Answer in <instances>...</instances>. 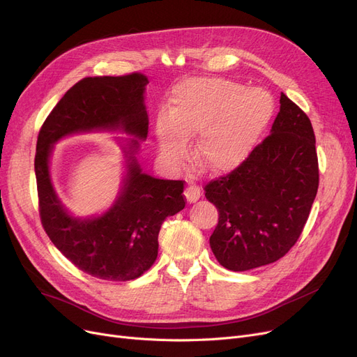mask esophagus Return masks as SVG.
Returning <instances> with one entry per match:
<instances>
[{
	"label": "esophagus",
	"mask_w": 357,
	"mask_h": 357,
	"mask_svg": "<svg viewBox=\"0 0 357 357\" xmlns=\"http://www.w3.org/2000/svg\"><path fill=\"white\" fill-rule=\"evenodd\" d=\"M184 196L189 203H195L200 197V188H197V185H189L184 192Z\"/></svg>",
	"instance_id": "obj_1"
}]
</instances>
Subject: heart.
Instances as JSON below:
<instances>
[{"mask_svg": "<svg viewBox=\"0 0 357 357\" xmlns=\"http://www.w3.org/2000/svg\"><path fill=\"white\" fill-rule=\"evenodd\" d=\"M273 110V98L263 89H244L225 78L183 81L168 113L161 112L155 119L161 158L178 167L189 154V139L197 137V161L213 173L231 172L248 158Z\"/></svg>", "mask_w": 357, "mask_h": 357, "instance_id": "heart-1", "label": "heart"}]
</instances>
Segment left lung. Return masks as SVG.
Here are the masks:
<instances>
[{"label":"left lung","instance_id":"obj_1","mask_svg":"<svg viewBox=\"0 0 357 357\" xmlns=\"http://www.w3.org/2000/svg\"><path fill=\"white\" fill-rule=\"evenodd\" d=\"M318 183L310 117L282 93L268 137L241 165L205 185L219 213L209 238L219 264L245 271L282 259L307 224Z\"/></svg>","mask_w":357,"mask_h":357}]
</instances>
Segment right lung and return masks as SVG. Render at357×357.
<instances>
[{
  "mask_svg": "<svg viewBox=\"0 0 357 357\" xmlns=\"http://www.w3.org/2000/svg\"><path fill=\"white\" fill-rule=\"evenodd\" d=\"M146 84L141 73L82 78L58 101L39 130L35 173L42 227L68 260L97 279L132 280L154 264L164 219L185 206L184 181L142 173L133 155L139 144L132 139L125 185L113 208L98 218L79 219L68 215L55 195L49 155L56 141L77 132L122 129L146 139Z\"/></svg>",
  "mask_w": 357,
  "mask_h": 357,
  "instance_id": "1",
  "label": "right lung"
}]
</instances>
